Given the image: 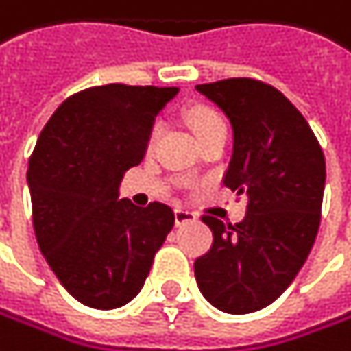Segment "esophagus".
I'll return each instance as SVG.
<instances>
[{
	"label": "esophagus",
	"instance_id": "34e87169",
	"mask_svg": "<svg viewBox=\"0 0 351 351\" xmlns=\"http://www.w3.org/2000/svg\"><path fill=\"white\" fill-rule=\"evenodd\" d=\"M195 219H197V215L187 210V208H177V210H174V223H177V225H185V223H191Z\"/></svg>",
	"mask_w": 351,
	"mask_h": 351
}]
</instances>
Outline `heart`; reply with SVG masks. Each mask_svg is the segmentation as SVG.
<instances>
[{
  "instance_id": "1",
  "label": "heart",
  "mask_w": 351,
  "mask_h": 351,
  "mask_svg": "<svg viewBox=\"0 0 351 351\" xmlns=\"http://www.w3.org/2000/svg\"><path fill=\"white\" fill-rule=\"evenodd\" d=\"M187 122H189V126H191V130L195 132V136H197V138L206 136V134H210V132H215V130H225L223 117H221L215 109L204 107V105L189 109V113H187ZM158 134H160V126H156V128L152 130L149 145H154V143H156Z\"/></svg>"
}]
</instances>
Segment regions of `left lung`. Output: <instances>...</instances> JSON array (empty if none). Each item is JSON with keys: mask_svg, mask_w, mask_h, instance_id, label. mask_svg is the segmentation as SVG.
Masks as SVG:
<instances>
[{"mask_svg": "<svg viewBox=\"0 0 351 351\" xmlns=\"http://www.w3.org/2000/svg\"><path fill=\"white\" fill-rule=\"evenodd\" d=\"M229 119L234 154L223 183L248 195L232 225L204 215L213 246L195 259L204 299L225 314H250L289 289L314 246L326 181L320 143L297 107L269 84L232 77L195 86Z\"/></svg>", "mask_w": 351, "mask_h": 351, "instance_id": "1", "label": "left lung"}]
</instances>
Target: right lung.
I'll return each instance as SVG.
<instances>
[{"label": "right lung", "instance_id": "obj_1", "mask_svg": "<svg viewBox=\"0 0 351 351\" xmlns=\"http://www.w3.org/2000/svg\"><path fill=\"white\" fill-rule=\"evenodd\" d=\"M177 92L126 84L82 90L54 111L29 158L39 250L66 293L88 307L132 301L174 225L170 206L136 208L117 195Z\"/></svg>", "mask_w": 351, "mask_h": 351}]
</instances>
